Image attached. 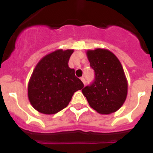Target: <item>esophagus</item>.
<instances>
[{
  "label": "esophagus",
  "mask_w": 153,
  "mask_h": 153,
  "mask_svg": "<svg viewBox=\"0 0 153 153\" xmlns=\"http://www.w3.org/2000/svg\"><path fill=\"white\" fill-rule=\"evenodd\" d=\"M81 80L82 81V82L84 83V85H85V84H86V80H85V78H84V77H81Z\"/></svg>",
  "instance_id": "esophagus-1"
}]
</instances>
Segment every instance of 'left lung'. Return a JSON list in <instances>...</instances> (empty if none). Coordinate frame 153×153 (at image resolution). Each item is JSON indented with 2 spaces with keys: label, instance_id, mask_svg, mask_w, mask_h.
Returning a JSON list of instances; mask_svg holds the SVG:
<instances>
[{
  "label": "left lung",
  "instance_id": "8db88e82",
  "mask_svg": "<svg viewBox=\"0 0 153 153\" xmlns=\"http://www.w3.org/2000/svg\"><path fill=\"white\" fill-rule=\"evenodd\" d=\"M95 79L82 89L89 106L100 114L116 112L127 95V81L121 62L110 51L96 49L86 52Z\"/></svg>",
  "mask_w": 153,
  "mask_h": 153
}]
</instances>
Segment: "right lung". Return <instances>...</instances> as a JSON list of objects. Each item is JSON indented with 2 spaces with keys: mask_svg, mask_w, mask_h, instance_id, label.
I'll use <instances>...</instances> for the list:
<instances>
[{
  "mask_svg": "<svg viewBox=\"0 0 153 153\" xmlns=\"http://www.w3.org/2000/svg\"><path fill=\"white\" fill-rule=\"evenodd\" d=\"M73 49H58L44 56L35 67L28 84L32 106L41 113L52 115L67 107L73 94L84 87L68 66Z\"/></svg>",
  "mask_w": 153,
  "mask_h": 153,
  "instance_id": "right-lung-1",
  "label": "right lung"
}]
</instances>
